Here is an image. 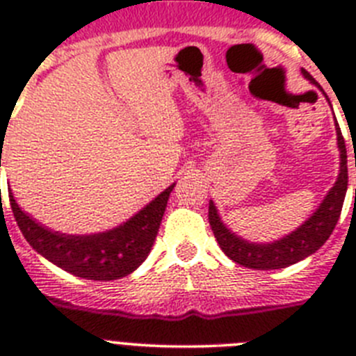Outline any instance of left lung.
<instances>
[{
  "label": "left lung",
  "mask_w": 356,
  "mask_h": 356,
  "mask_svg": "<svg viewBox=\"0 0 356 356\" xmlns=\"http://www.w3.org/2000/svg\"><path fill=\"white\" fill-rule=\"evenodd\" d=\"M303 74L305 78L314 81V78L305 69ZM335 130H337V144L339 151H341V172L337 176V181L330 188V193L326 194L319 209L308 217L300 228H296L292 234L285 235L284 238L269 242V244H257V242H248L242 237H237L234 232L226 228V225L217 213L213 201H210V226H212L217 244L221 246L226 257H229L241 266L248 267V269L269 271V269H282V267L292 266V264L307 259L328 241L333 228L337 225L339 217H341L346 191H348V155H346V143L341 128H339V122H335Z\"/></svg>",
  "instance_id": "left-lung-1"
}]
</instances>
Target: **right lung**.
Here are the masks:
<instances>
[{
    "label": "right lung",
    "instance_id": "add662e5",
    "mask_svg": "<svg viewBox=\"0 0 356 356\" xmlns=\"http://www.w3.org/2000/svg\"><path fill=\"white\" fill-rule=\"evenodd\" d=\"M172 188L175 184L118 228L94 235L51 232L19 209L12 191H8V197L19 229L37 253L74 276L110 282L128 276L146 260L159 234Z\"/></svg>",
    "mask_w": 356,
    "mask_h": 356
}]
</instances>
